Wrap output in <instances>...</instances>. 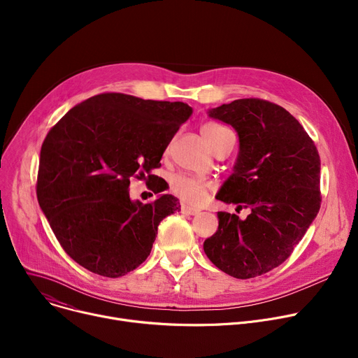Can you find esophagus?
<instances>
[{"label":"esophagus","instance_id":"34e87169","mask_svg":"<svg viewBox=\"0 0 358 358\" xmlns=\"http://www.w3.org/2000/svg\"><path fill=\"white\" fill-rule=\"evenodd\" d=\"M181 213H182V214H187V215H196V214H199V210L191 208V207H188V206H181Z\"/></svg>","mask_w":358,"mask_h":358}]
</instances>
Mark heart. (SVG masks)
<instances>
[{
  "label": "heart",
  "instance_id": "1",
  "mask_svg": "<svg viewBox=\"0 0 358 358\" xmlns=\"http://www.w3.org/2000/svg\"><path fill=\"white\" fill-rule=\"evenodd\" d=\"M222 130L225 129L220 124L207 123L201 127V134L211 147L213 141ZM170 191L177 195L182 202L189 203V206H199L210 191V184L206 180H201L198 177L177 174L170 181Z\"/></svg>",
  "mask_w": 358,
  "mask_h": 358
}]
</instances>
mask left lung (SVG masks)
<instances>
[{
	"label": "left lung",
	"mask_w": 358,
	"mask_h": 358,
	"mask_svg": "<svg viewBox=\"0 0 358 358\" xmlns=\"http://www.w3.org/2000/svg\"><path fill=\"white\" fill-rule=\"evenodd\" d=\"M210 116L239 136L234 173L217 199L249 207L250 214L241 221L218 213V229L203 252L229 276H261L290 257L320 210L319 151L286 109L264 99H238Z\"/></svg>",
	"instance_id": "1"
}]
</instances>
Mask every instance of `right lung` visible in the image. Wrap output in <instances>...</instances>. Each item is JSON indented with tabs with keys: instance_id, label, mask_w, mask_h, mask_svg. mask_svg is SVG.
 Returning a JSON list of instances; mask_svg holds the SVG:
<instances>
[{
	"instance_id": "add662e5",
	"label": "right lung",
	"mask_w": 358,
	"mask_h": 358,
	"mask_svg": "<svg viewBox=\"0 0 358 358\" xmlns=\"http://www.w3.org/2000/svg\"><path fill=\"white\" fill-rule=\"evenodd\" d=\"M191 113L182 101L108 92L83 100L48 131L36 196L75 262L119 278L147 259L159 224L180 210V202L169 194L133 202L130 178L150 181V171L162 166L163 152Z\"/></svg>"
}]
</instances>
